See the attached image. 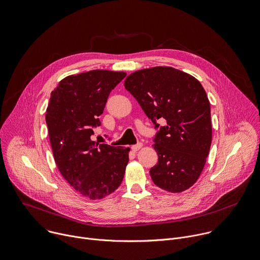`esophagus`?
<instances>
[{"label":"esophagus","instance_id":"obj_1","mask_svg":"<svg viewBox=\"0 0 260 260\" xmlns=\"http://www.w3.org/2000/svg\"><path fill=\"white\" fill-rule=\"evenodd\" d=\"M141 147H142V144H141V143H138V144H136V145H133V146L131 147V149H132V151H137V150H139Z\"/></svg>","mask_w":260,"mask_h":260}]
</instances>
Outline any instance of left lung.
Wrapping results in <instances>:
<instances>
[{
	"mask_svg": "<svg viewBox=\"0 0 260 260\" xmlns=\"http://www.w3.org/2000/svg\"><path fill=\"white\" fill-rule=\"evenodd\" d=\"M125 88L158 127L153 139L158 164L149 170L153 183L169 192H181L200 177L211 146L210 102L202 84L171 67H154L130 74Z\"/></svg>",
	"mask_w": 260,
	"mask_h": 260,
	"instance_id": "1",
	"label": "left lung"
}]
</instances>
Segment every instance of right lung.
<instances>
[{"label":"right lung","mask_w":260,"mask_h":260,"mask_svg":"<svg viewBox=\"0 0 260 260\" xmlns=\"http://www.w3.org/2000/svg\"><path fill=\"white\" fill-rule=\"evenodd\" d=\"M124 72L94 70L62 79L52 91L46 123L56 166L82 196L100 200L122 183L130 148L91 140L111 91Z\"/></svg>","instance_id":"add662e5"}]
</instances>
